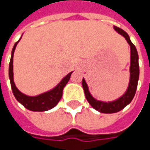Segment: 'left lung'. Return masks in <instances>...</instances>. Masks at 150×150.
Returning <instances> with one entry per match:
<instances>
[{
    "instance_id": "1",
    "label": "left lung",
    "mask_w": 150,
    "mask_h": 150,
    "mask_svg": "<svg viewBox=\"0 0 150 150\" xmlns=\"http://www.w3.org/2000/svg\"><path fill=\"white\" fill-rule=\"evenodd\" d=\"M113 28L118 34H120L121 36H123L125 38V40L127 41V42L130 46V78L129 86H128L126 92L120 98H118L115 100L111 101V102H103V101L98 100L92 96L89 90H88V84L84 78H83V82H82L85 97H86L87 100L88 101L90 105L97 111L103 112V113H113V112H119L128 104H129L135 95L139 77V55H138V52H137L135 46L130 41L129 36L127 34V32H124L121 28H118L115 26H113Z\"/></svg>"
}]
</instances>
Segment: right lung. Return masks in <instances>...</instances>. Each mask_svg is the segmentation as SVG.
<instances>
[{
	"label": "right lung",
	"instance_id": "add662e5",
	"mask_svg": "<svg viewBox=\"0 0 150 150\" xmlns=\"http://www.w3.org/2000/svg\"><path fill=\"white\" fill-rule=\"evenodd\" d=\"M21 38L15 43L14 47L12 48L11 61L9 64V78L11 82L12 93L14 94L16 99L28 110H31L33 112L47 111L49 109H52V108H54L57 104V103L60 101L61 98L62 96L63 88L66 86V84L68 83L72 72H69L67 76H65L61 80L60 83L56 87L47 92H45L43 93H41L37 96H28L24 94L16 88L14 83V78H13V56H14V52L16 47V45L20 42Z\"/></svg>",
	"mask_w": 150,
	"mask_h": 150
}]
</instances>
